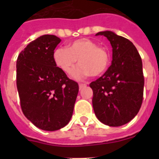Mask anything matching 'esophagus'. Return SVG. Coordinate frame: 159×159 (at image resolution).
<instances>
[{
  "label": "esophagus",
  "instance_id": "obj_1",
  "mask_svg": "<svg viewBox=\"0 0 159 159\" xmlns=\"http://www.w3.org/2000/svg\"><path fill=\"white\" fill-rule=\"evenodd\" d=\"M86 86H87V84H79V88H80V90H81L82 88H85Z\"/></svg>",
  "mask_w": 159,
  "mask_h": 159
}]
</instances>
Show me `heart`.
Listing matches in <instances>:
<instances>
[{
  "label": "heart",
  "instance_id": "1",
  "mask_svg": "<svg viewBox=\"0 0 159 159\" xmlns=\"http://www.w3.org/2000/svg\"><path fill=\"white\" fill-rule=\"evenodd\" d=\"M53 59L57 67L67 74L75 68L78 60L81 66L72 73V76L76 80H83L90 75H102L110 64V54L107 50L87 38L71 42L67 48H57L53 53Z\"/></svg>",
  "mask_w": 159,
  "mask_h": 159
}]
</instances>
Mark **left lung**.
I'll return each instance as SVG.
<instances>
[{
  "instance_id": "1",
  "label": "left lung",
  "mask_w": 159,
  "mask_h": 159,
  "mask_svg": "<svg viewBox=\"0 0 159 159\" xmlns=\"http://www.w3.org/2000/svg\"><path fill=\"white\" fill-rule=\"evenodd\" d=\"M104 36L112 47L111 65L90 84L92 105L97 119L110 127H120L134 119L141 107L144 76L139 53L131 41L111 31Z\"/></svg>"
}]
</instances>
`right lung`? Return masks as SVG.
<instances>
[{"mask_svg":"<svg viewBox=\"0 0 159 159\" xmlns=\"http://www.w3.org/2000/svg\"><path fill=\"white\" fill-rule=\"evenodd\" d=\"M60 41L54 35L40 36L28 44L16 61L22 111L36 127L48 131L69 123L79 92L78 84L54 62L53 53Z\"/></svg>","mask_w":159,"mask_h":159,"instance_id":"1","label":"right lung"}]
</instances>
